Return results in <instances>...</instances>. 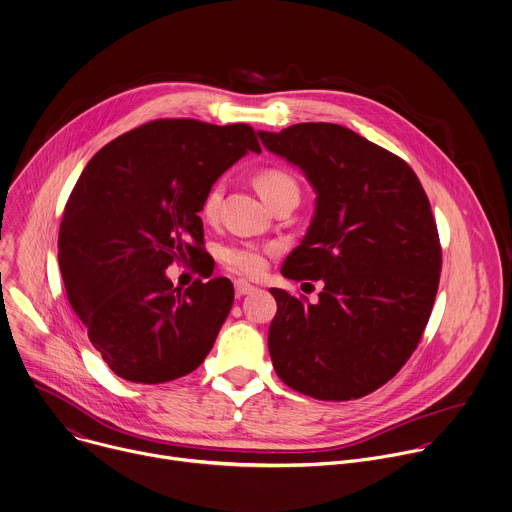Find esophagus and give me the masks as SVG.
Returning <instances> with one entry per match:
<instances>
[{
  "mask_svg": "<svg viewBox=\"0 0 512 512\" xmlns=\"http://www.w3.org/2000/svg\"><path fill=\"white\" fill-rule=\"evenodd\" d=\"M257 287L255 285H251V283H247V281H235V295L237 297H243V295H247V293H253Z\"/></svg>",
  "mask_w": 512,
  "mask_h": 512,
  "instance_id": "1",
  "label": "esophagus"
}]
</instances>
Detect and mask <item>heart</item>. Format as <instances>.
Returning a JSON list of instances; mask_svg holds the SVG:
<instances>
[{"mask_svg":"<svg viewBox=\"0 0 512 512\" xmlns=\"http://www.w3.org/2000/svg\"><path fill=\"white\" fill-rule=\"evenodd\" d=\"M255 189L263 197L267 205H275L283 197L295 195L299 197V187L297 181L287 173L283 168L269 166L259 170L253 179ZM223 199V185L215 183L209 187V191L203 197L201 203V217L207 221H213L219 213ZM275 247H259V245H225L219 249V261L223 263L225 269L243 275V277H257L265 267H267V255H271Z\"/></svg>","mask_w":512,"mask_h":512,"instance_id":"obj_1","label":"heart"}]
</instances>
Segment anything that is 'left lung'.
Segmentation results:
<instances>
[{
	"mask_svg": "<svg viewBox=\"0 0 512 512\" xmlns=\"http://www.w3.org/2000/svg\"><path fill=\"white\" fill-rule=\"evenodd\" d=\"M259 136L317 193L281 273L323 283L315 303L271 289L273 368L315 400L368 396L402 370L432 313L442 247L430 201L406 160L346 126L301 122Z\"/></svg>",
	"mask_w": 512,
	"mask_h": 512,
	"instance_id": "obj_1",
	"label": "left lung"
}]
</instances>
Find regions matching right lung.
<instances>
[{
  "instance_id": "add662e5",
  "label": "right lung",
  "mask_w": 512,
  "mask_h": 512,
  "mask_svg": "<svg viewBox=\"0 0 512 512\" xmlns=\"http://www.w3.org/2000/svg\"><path fill=\"white\" fill-rule=\"evenodd\" d=\"M247 150L261 152L249 124L162 118L114 138L82 170L58 261L72 309L122 380H177L211 352L233 283L195 279L181 291L164 269L201 253L203 197Z\"/></svg>"
}]
</instances>
